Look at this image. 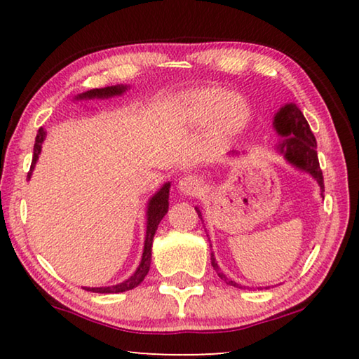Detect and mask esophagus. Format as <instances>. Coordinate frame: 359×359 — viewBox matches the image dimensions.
Listing matches in <instances>:
<instances>
[{
    "label": "esophagus",
    "mask_w": 359,
    "mask_h": 359,
    "mask_svg": "<svg viewBox=\"0 0 359 359\" xmlns=\"http://www.w3.org/2000/svg\"><path fill=\"white\" fill-rule=\"evenodd\" d=\"M203 188V180L198 177V175H185L179 180V190L187 194V196H194L198 194V191H201Z\"/></svg>",
    "instance_id": "1"
}]
</instances>
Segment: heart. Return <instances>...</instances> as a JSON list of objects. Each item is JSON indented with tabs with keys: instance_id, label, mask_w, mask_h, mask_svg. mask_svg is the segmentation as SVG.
Returning a JSON list of instances; mask_svg holds the SVG:
<instances>
[{
	"instance_id": "1",
	"label": "heart",
	"mask_w": 359,
	"mask_h": 359,
	"mask_svg": "<svg viewBox=\"0 0 359 359\" xmlns=\"http://www.w3.org/2000/svg\"><path fill=\"white\" fill-rule=\"evenodd\" d=\"M177 109L191 125H209L218 136H234L250 123L252 109L245 98L226 88L204 87L180 95Z\"/></svg>"
}]
</instances>
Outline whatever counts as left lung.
Here are the masks:
<instances>
[{"instance_id":"obj_1","label":"left lung","mask_w":359,"mask_h":359,"mask_svg":"<svg viewBox=\"0 0 359 359\" xmlns=\"http://www.w3.org/2000/svg\"><path fill=\"white\" fill-rule=\"evenodd\" d=\"M274 128L278 135L282 136V141L277 145L278 154L283 155V158L290 163V165L311 174L312 177L318 182L321 196H323L325 184L323 172H321L320 169L317 155V141H315L313 133L311 131V126H309L306 117H304V114L301 112V109L293 104V102L285 104L280 111L276 114ZM194 209H196L198 217L201 218L203 222L201 212H199L198 208ZM210 261L218 277H220L223 282H226V285H231V287L242 288L239 283L229 280V278L223 274L214 258V253H210Z\"/></svg>"}]
</instances>
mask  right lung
<instances>
[{"mask_svg": "<svg viewBox=\"0 0 359 359\" xmlns=\"http://www.w3.org/2000/svg\"><path fill=\"white\" fill-rule=\"evenodd\" d=\"M128 87L126 85H112V87H104V88H93L88 90V92L81 93L76 96V100H93V98H111V96H118L121 93H125ZM46 139V130L39 128L38 135H36V141H34V150H33V161H32V168H29L28 172V180L32 177V172L36 166V161L41 155V149H42V142ZM169 188H171V184L166 182L160 190H158L154 196L149 199L147 204V231H145V242H144V252H142V259L139 263L137 269L135 274H133L128 280L121 282L118 285H112V287H98V288H90V287H83L87 291H93V293H123V291H128L136 288L139 283L144 280V277L147 276V272L150 269V258H151V242H154V236L156 233V228L160 222L163 220V217L166 215V212L169 209Z\"/></svg>", "mask_w": 359, "mask_h": 359, "instance_id": "1", "label": "right lung"}]
</instances>
